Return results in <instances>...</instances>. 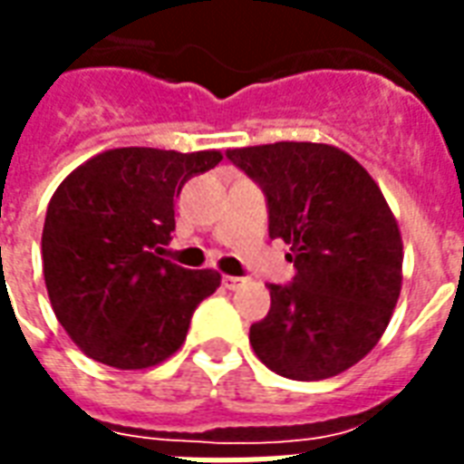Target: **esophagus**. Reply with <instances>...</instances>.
<instances>
[{
  "label": "esophagus",
  "instance_id": "esophagus-1",
  "mask_svg": "<svg viewBox=\"0 0 464 464\" xmlns=\"http://www.w3.org/2000/svg\"><path fill=\"white\" fill-rule=\"evenodd\" d=\"M246 283V277H236V276H223V285L228 287V290H238L241 285Z\"/></svg>",
  "mask_w": 464,
  "mask_h": 464
}]
</instances>
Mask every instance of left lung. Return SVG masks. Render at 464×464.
I'll list each match as a JSON object with an SVG mask.
<instances>
[{
  "label": "left lung",
  "mask_w": 464,
  "mask_h": 464,
  "mask_svg": "<svg viewBox=\"0 0 464 464\" xmlns=\"http://www.w3.org/2000/svg\"><path fill=\"white\" fill-rule=\"evenodd\" d=\"M267 198L270 238L290 246L297 276L267 285L270 312L250 346L270 372L322 381L379 344L403 283V241L372 174L322 142L228 150Z\"/></svg>",
  "instance_id": "1"
}]
</instances>
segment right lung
<instances>
[{
    "label": "right lung",
    "mask_w": 464,
    "mask_h": 464,
    "mask_svg": "<svg viewBox=\"0 0 464 464\" xmlns=\"http://www.w3.org/2000/svg\"><path fill=\"white\" fill-rule=\"evenodd\" d=\"M221 160L218 150L120 147L58 184L41 233L44 280L83 354L127 372L157 366L184 344L191 314L221 276L162 258V246L181 187Z\"/></svg>",
    "instance_id": "obj_1"
}]
</instances>
